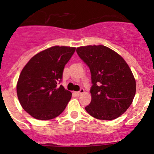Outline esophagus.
<instances>
[{
    "label": "esophagus",
    "instance_id": "esophagus-1",
    "mask_svg": "<svg viewBox=\"0 0 154 154\" xmlns=\"http://www.w3.org/2000/svg\"><path fill=\"white\" fill-rule=\"evenodd\" d=\"M84 92H85V90H84L83 89H81L79 92H76L75 94L77 95V96H80V95H82V94H83Z\"/></svg>",
    "mask_w": 154,
    "mask_h": 154
}]
</instances>
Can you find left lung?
<instances>
[{
	"label": "left lung",
	"instance_id": "obj_1",
	"mask_svg": "<svg viewBox=\"0 0 154 154\" xmlns=\"http://www.w3.org/2000/svg\"><path fill=\"white\" fill-rule=\"evenodd\" d=\"M76 51L91 72L92 100L86 112L98 119L118 118L130 106L136 94V80L128 64L102 45L81 46Z\"/></svg>",
	"mask_w": 154,
	"mask_h": 154
}]
</instances>
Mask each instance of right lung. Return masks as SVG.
<instances>
[{
  "mask_svg": "<svg viewBox=\"0 0 154 154\" xmlns=\"http://www.w3.org/2000/svg\"><path fill=\"white\" fill-rule=\"evenodd\" d=\"M75 51V47L53 46L34 55L24 65L17 80V95L32 117L48 120L64 111L72 92L58 84Z\"/></svg>",
  "mask_w": 154,
  "mask_h": 154,
  "instance_id": "right-lung-1",
  "label": "right lung"
}]
</instances>
